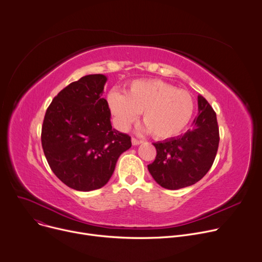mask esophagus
Wrapping results in <instances>:
<instances>
[{
  "instance_id": "esophagus-1",
  "label": "esophagus",
  "mask_w": 262,
  "mask_h": 262,
  "mask_svg": "<svg viewBox=\"0 0 262 262\" xmlns=\"http://www.w3.org/2000/svg\"><path fill=\"white\" fill-rule=\"evenodd\" d=\"M132 143H133V145L137 146V145H139V144L142 143V141H141V140H138V139H136V138H133V139H132Z\"/></svg>"
}]
</instances>
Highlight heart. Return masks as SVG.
<instances>
[{"label":"heart","mask_w":262,"mask_h":262,"mask_svg":"<svg viewBox=\"0 0 262 262\" xmlns=\"http://www.w3.org/2000/svg\"><path fill=\"white\" fill-rule=\"evenodd\" d=\"M107 103L121 129H127L142 113L146 129L161 140L181 134L194 113V100L190 93L159 79L134 80L124 95L111 92Z\"/></svg>","instance_id":"obj_1"}]
</instances>
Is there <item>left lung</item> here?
<instances>
[{"label":"left lung","mask_w":262,"mask_h":262,"mask_svg":"<svg viewBox=\"0 0 262 262\" xmlns=\"http://www.w3.org/2000/svg\"><path fill=\"white\" fill-rule=\"evenodd\" d=\"M198 104L199 115L191 129L154 143L157 157L147 168L163 188L177 190L195 184L206 176L215 159L220 143L216 114L202 95Z\"/></svg>","instance_id":"1"}]
</instances>
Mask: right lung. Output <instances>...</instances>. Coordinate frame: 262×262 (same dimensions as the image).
I'll use <instances>...</instances> for the list:
<instances>
[{
	"label": "right lung",
	"instance_id": "right-lung-1",
	"mask_svg": "<svg viewBox=\"0 0 262 262\" xmlns=\"http://www.w3.org/2000/svg\"><path fill=\"white\" fill-rule=\"evenodd\" d=\"M106 76L92 74L70 83L47 108L41 146L54 174L68 187L91 191L111 179L130 137L113 128L102 98Z\"/></svg>",
	"mask_w": 262,
	"mask_h": 262
}]
</instances>
